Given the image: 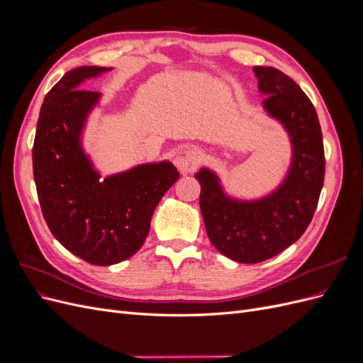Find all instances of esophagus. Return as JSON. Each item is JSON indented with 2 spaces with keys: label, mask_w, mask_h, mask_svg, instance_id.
<instances>
[{
  "label": "esophagus",
  "mask_w": 363,
  "mask_h": 363,
  "mask_svg": "<svg viewBox=\"0 0 363 363\" xmlns=\"http://www.w3.org/2000/svg\"><path fill=\"white\" fill-rule=\"evenodd\" d=\"M203 160V151L199 148H189L183 151V155L177 157L175 164L182 172H192Z\"/></svg>",
  "instance_id": "obj_1"
}]
</instances>
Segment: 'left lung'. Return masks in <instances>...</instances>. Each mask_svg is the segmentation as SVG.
<instances>
[{"mask_svg":"<svg viewBox=\"0 0 363 363\" xmlns=\"http://www.w3.org/2000/svg\"><path fill=\"white\" fill-rule=\"evenodd\" d=\"M267 112L279 119L292 140L286 180L259 201H236L223 192L208 169L195 174L201 184L200 208L213 247L228 259L259 263L277 256L306 232L324 184L325 156L316 111L291 77L271 67H255Z\"/></svg>","mask_w":363,"mask_h":363,"instance_id":"obj_1","label":"left lung"}]
</instances>
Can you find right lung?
I'll return each instance as SVG.
<instances>
[{
  "instance_id": "right-lung-1",
  "label": "right lung",
  "mask_w": 363,
  "mask_h": 363,
  "mask_svg": "<svg viewBox=\"0 0 363 363\" xmlns=\"http://www.w3.org/2000/svg\"><path fill=\"white\" fill-rule=\"evenodd\" d=\"M111 68L80 67L51 87L40 107L33 175L42 215L59 242L92 265L119 263L142 247L152 212L179 180L169 162L140 164L100 182L80 135L100 92L82 83Z\"/></svg>"
}]
</instances>
